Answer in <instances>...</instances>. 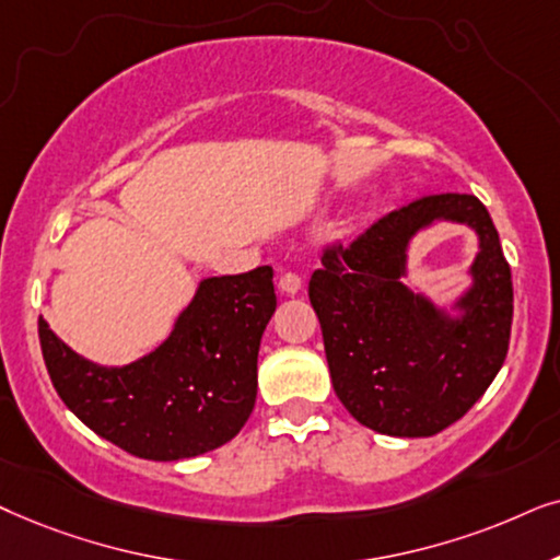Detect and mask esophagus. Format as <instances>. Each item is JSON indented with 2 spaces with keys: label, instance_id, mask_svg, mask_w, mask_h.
Instances as JSON below:
<instances>
[{
  "label": "esophagus",
  "instance_id": "34e87169",
  "mask_svg": "<svg viewBox=\"0 0 560 560\" xmlns=\"http://www.w3.org/2000/svg\"><path fill=\"white\" fill-rule=\"evenodd\" d=\"M279 289L284 294H296L302 289V276L296 271H284L279 279Z\"/></svg>",
  "mask_w": 560,
  "mask_h": 560
}]
</instances>
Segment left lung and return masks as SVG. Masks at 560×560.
Masks as SVG:
<instances>
[{
	"label": "left lung",
	"instance_id": "obj_1",
	"mask_svg": "<svg viewBox=\"0 0 560 560\" xmlns=\"http://www.w3.org/2000/svg\"><path fill=\"white\" fill-rule=\"evenodd\" d=\"M445 217L482 237L460 320L443 318L398 279L417 229ZM310 302L323 327L332 386L350 415L394 438H430L460 420L502 369L512 330V271L474 194H428L323 248Z\"/></svg>",
	"mask_w": 560,
	"mask_h": 560
}]
</instances>
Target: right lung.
<instances>
[{
    "mask_svg": "<svg viewBox=\"0 0 560 560\" xmlns=\"http://www.w3.org/2000/svg\"><path fill=\"white\" fill-rule=\"evenodd\" d=\"M276 310L273 268L199 284L171 338L122 369H102L37 319L43 361L63 405L117 448L178 460L241 432L256 405L258 348Z\"/></svg>",
    "mask_w": 560,
    "mask_h": 560,
    "instance_id": "1",
    "label": "right lung"
}]
</instances>
